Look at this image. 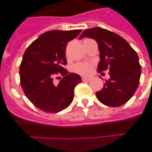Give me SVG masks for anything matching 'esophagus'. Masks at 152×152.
<instances>
[{"instance_id": "obj_1", "label": "esophagus", "mask_w": 152, "mask_h": 152, "mask_svg": "<svg viewBox=\"0 0 152 152\" xmlns=\"http://www.w3.org/2000/svg\"><path fill=\"white\" fill-rule=\"evenodd\" d=\"M91 80L90 77H82V80L83 81H89Z\"/></svg>"}]
</instances>
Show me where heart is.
<instances>
[{
  "label": "heart",
  "instance_id": "b5f03b06",
  "mask_svg": "<svg viewBox=\"0 0 152 152\" xmlns=\"http://www.w3.org/2000/svg\"><path fill=\"white\" fill-rule=\"evenodd\" d=\"M73 71L75 73L87 76L92 72L93 65L89 63H77L73 67Z\"/></svg>",
  "mask_w": 152,
  "mask_h": 152
}]
</instances>
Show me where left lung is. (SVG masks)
Returning a JSON list of instances; mask_svg holds the SVG:
<instances>
[{
  "label": "left lung",
  "mask_w": 152,
  "mask_h": 152,
  "mask_svg": "<svg viewBox=\"0 0 152 152\" xmlns=\"http://www.w3.org/2000/svg\"><path fill=\"white\" fill-rule=\"evenodd\" d=\"M92 38L100 51L97 72L109 70L110 78L96 93L99 101L109 107L123 105L134 95L140 80L141 65L138 55L121 36L100 27L84 30L80 39Z\"/></svg>",
  "instance_id": "1"
}]
</instances>
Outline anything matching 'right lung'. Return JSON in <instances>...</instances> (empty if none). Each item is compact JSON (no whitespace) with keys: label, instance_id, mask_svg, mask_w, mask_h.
Here are the masks:
<instances>
[{"label":"right lung","instance_id":"obj_1","mask_svg":"<svg viewBox=\"0 0 152 152\" xmlns=\"http://www.w3.org/2000/svg\"><path fill=\"white\" fill-rule=\"evenodd\" d=\"M80 32L81 29L49 31L24 52L20 66L21 87L28 100L44 112L56 113L66 109L73 100L75 86L82 81L78 75L63 68L67 64L68 42ZM61 75L63 77L56 84L54 78H61Z\"/></svg>","mask_w":152,"mask_h":152}]
</instances>
